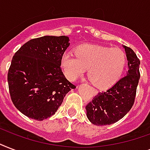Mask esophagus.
<instances>
[{
  "instance_id": "obj_1",
  "label": "esophagus",
  "mask_w": 150,
  "mask_h": 150,
  "mask_svg": "<svg viewBox=\"0 0 150 150\" xmlns=\"http://www.w3.org/2000/svg\"><path fill=\"white\" fill-rule=\"evenodd\" d=\"M97 93H98V92L96 91V89H93V95H96Z\"/></svg>"
}]
</instances>
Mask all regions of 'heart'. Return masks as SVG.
I'll list each match as a JSON object with an SVG mask.
<instances>
[{
  "label": "heart",
  "mask_w": 150,
  "mask_h": 150,
  "mask_svg": "<svg viewBox=\"0 0 150 150\" xmlns=\"http://www.w3.org/2000/svg\"><path fill=\"white\" fill-rule=\"evenodd\" d=\"M125 64L126 55L121 49L93 44L79 46L75 54L64 52L61 60L64 74L68 79L75 81L89 68V80L100 89L115 84L121 78Z\"/></svg>",
  "instance_id": "1"
}]
</instances>
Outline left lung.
<instances>
[{
	"label": "left lung",
	"mask_w": 150,
	"mask_h": 150,
	"mask_svg": "<svg viewBox=\"0 0 150 150\" xmlns=\"http://www.w3.org/2000/svg\"><path fill=\"white\" fill-rule=\"evenodd\" d=\"M123 47L128 60L127 75L107 91L99 93L86 107L87 117L96 125H109L118 121L134 104L140 78V61L130 47Z\"/></svg>",
	"instance_id": "left-lung-1"
}]
</instances>
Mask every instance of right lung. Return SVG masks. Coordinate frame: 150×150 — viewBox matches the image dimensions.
<instances>
[{
    "label": "right lung",
    "instance_id": "1",
    "mask_svg": "<svg viewBox=\"0 0 150 150\" xmlns=\"http://www.w3.org/2000/svg\"><path fill=\"white\" fill-rule=\"evenodd\" d=\"M69 45L68 36H44L28 41L13 57L8 74L11 98L29 118L50 117L75 88L61 68V56Z\"/></svg>",
    "mask_w": 150,
    "mask_h": 150
}]
</instances>
